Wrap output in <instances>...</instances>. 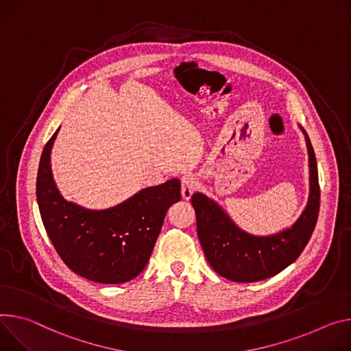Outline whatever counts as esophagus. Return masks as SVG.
I'll return each mask as SVG.
<instances>
[{
  "instance_id": "obj_1",
  "label": "esophagus",
  "mask_w": 351,
  "mask_h": 351,
  "mask_svg": "<svg viewBox=\"0 0 351 351\" xmlns=\"http://www.w3.org/2000/svg\"><path fill=\"white\" fill-rule=\"evenodd\" d=\"M197 185H198V182H197L195 177H193V176H184L181 178V197H182V199L189 201L191 197H192V193L195 192V189H197Z\"/></svg>"
}]
</instances>
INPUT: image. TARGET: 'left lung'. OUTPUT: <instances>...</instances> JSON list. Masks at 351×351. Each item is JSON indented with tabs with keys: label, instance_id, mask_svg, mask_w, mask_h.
<instances>
[{
	"label": "left lung",
	"instance_id": "8db88e82",
	"mask_svg": "<svg viewBox=\"0 0 351 351\" xmlns=\"http://www.w3.org/2000/svg\"><path fill=\"white\" fill-rule=\"evenodd\" d=\"M309 166L308 202L293 226L270 236H254L240 228L224 209L202 192L191 198L205 256L221 278L252 283L278 275L302 252L315 228L319 212V182L315 153L302 127Z\"/></svg>",
	"mask_w": 351,
	"mask_h": 351
}]
</instances>
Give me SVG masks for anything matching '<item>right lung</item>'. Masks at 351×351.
Masks as SVG:
<instances>
[{"mask_svg": "<svg viewBox=\"0 0 351 351\" xmlns=\"http://www.w3.org/2000/svg\"><path fill=\"white\" fill-rule=\"evenodd\" d=\"M58 131L43 149L36 181L37 205L49 239L76 275L103 285L130 282L145 269L169 208L181 199L180 180L143 188L108 209L68 202L51 171Z\"/></svg>", "mask_w": 351, "mask_h": 351, "instance_id": "1", "label": "right lung"}]
</instances>
